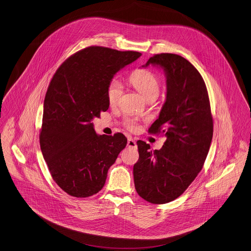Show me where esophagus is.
I'll use <instances>...</instances> for the list:
<instances>
[{
	"label": "esophagus",
	"instance_id": "1",
	"mask_svg": "<svg viewBox=\"0 0 251 251\" xmlns=\"http://www.w3.org/2000/svg\"><path fill=\"white\" fill-rule=\"evenodd\" d=\"M127 146H128V147H131V148H136V142H135L133 138H128Z\"/></svg>",
	"mask_w": 251,
	"mask_h": 251
}]
</instances>
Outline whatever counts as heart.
<instances>
[{
    "label": "heart",
    "instance_id": "1",
    "mask_svg": "<svg viewBox=\"0 0 251 251\" xmlns=\"http://www.w3.org/2000/svg\"><path fill=\"white\" fill-rule=\"evenodd\" d=\"M130 81L141 96L147 100H154L160 90V80L154 72L149 70H137L131 75ZM123 86L118 79H113L107 90V97L110 105H116L122 96ZM126 126L135 131L138 128V122L135 119H127Z\"/></svg>",
    "mask_w": 251,
    "mask_h": 251
}]
</instances>
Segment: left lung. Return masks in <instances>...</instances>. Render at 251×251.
I'll list each match as a JSON object with an SVG mask.
<instances>
[{
    "label": "left lung",
    "mask_w": 251,
    "mask_h": 251,
    "mask_svg": "<svg viewBox=\"0 0 251 251\" xmlns=\"http://www.w3.org/2000/svg\"><path fill=\"white\" fill-rule=\"evenodd\" d=\"M159 67L166 76V99L150 134L166 137L160 150L136 142L139 158L134 165L137 194L145 201L167 203L178 198L201 170L213 136V118L205 83L185 58L160 53L142 67Z\"/></svg>",
    "instance_id": "left-lung-1"
}]
</instances>
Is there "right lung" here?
<instances>
[{
  "label": "right lung",
  "mask_w": 251,
  "mask_h": 251,
  "mask_svg": "<svg viewBox=\"0 0 251 251\" xmlns=\"http://www.w3.org/2000/svg\"><path fill=\"white\" fill-rule=\"evenodd\" d=\"M140 56L137 51L90 47L68 58L51 79L40 146L53 180L66 193L87 198L99 192L125 148V135H97L92 121L109 109L107 90L116 73Z\"/></svg>",
  "instance_id": "1"
}]
</instances>
